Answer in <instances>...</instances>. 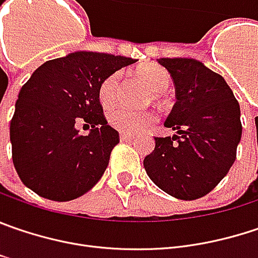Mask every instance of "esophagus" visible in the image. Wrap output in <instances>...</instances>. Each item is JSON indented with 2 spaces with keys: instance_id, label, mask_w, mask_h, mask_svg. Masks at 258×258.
Masks as SVG:
<instances>
[{
  "instance_id": "esophagus-1",
  "label": "esophagus",
  "mask_w": 258,
  "mask_h": 258,
  "mask_svg": "<svg viewBox=\"0 0 258 258\" xmlns=\"http://www.w3.org/2000/svg\"><path fill=\"white\" fill-rule=\"evenodd\" d=\"M121 140L122 142H133L134 140V136H131V134H125V133H121Z\"/></svg>"
}]
</instances>
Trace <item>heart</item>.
<instances>
[{"instance_id": "b5f03b06", "label": "heart", "mask_w": 258, "mask_h": 258, "mask_svg": "<svg viewBox=\"0 0 258 258\" xmlns=\"http://www.w3.org/2000/svg\"><path fill=\"white\" fill-rule=\"evenodd\" d=\"M139 76L155 93L165 92L171 84V74L160 66H146L139 70ZM118 84H119L118 73L109 74L99 84V100L103 106H109L115 102ZM156 119H158L156 114L150 111H131L124 106H116L108 115V121L114 128L128 134L142 133L149 127H152L156 122Z\"/></svg>"}]
</instances>
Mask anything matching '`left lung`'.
<instances>
[{
    "instance_id": "8db88e82",
    "label": "left lung",
    "mask_w": 258,
    "mask_h": 258,
    "mask_svg": "<svg viewBox=\"0 0 258 258\" xmlns=\"http://www.w3.org/2000/svg\"><path fill=\"white\" fill-rule=\"evenodd\" d=\"M175 84L174 108L165 127L172 137H155L143 160L149 178L165 192L196 200L229 172L241 140V109L225 79L191 58H159Z\"/></svg>"
}]
</instances>
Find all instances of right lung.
Wrapping results in <instances>:
<instances>
[{
  "label": "right lung",
  "mask_w": 258,
  "mask_h": 258,
  "mask_svg": "<svg viewBox=\"0 0 258 258\" xmlns=\"http://www.w3.org/2000/svg\"><path fill=\"white\" fill-rule=\"evenodd\" d=\"M137 59L79 51L42 64L22 87L10 122L13 163L27 188L53 202L96 185L119 134L103 115L99 84ZM79 120L92 127L80 136Z\"/></svg>",
  "instance_id": "add662e5"
}]
</instances>
